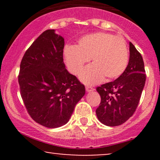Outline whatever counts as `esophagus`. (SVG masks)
<instances>
[{"mask_svg":"<svg viewBox=\"0 0 160 160\" xmlns=\"http://www.w3.org/2000/svg\"><path fill=\"white\" fill-rule=\"evenodd\" d=\"M95 90V89L92 88V87H90V86H87L86 87V91L87 92H92Z\"/></svg>","mask_w":160,"mask_h":160,"instance_id":"esophagus-1","label":"esophagus"}]
</instances>
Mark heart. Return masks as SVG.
I'll use <instances>...</instances> for the list:
<instances>
[{"instance_id": "obj_1", "label": "heart", "mask_w": 160, "mask_h": 160, "mask_svg": "<svg viewBox=\"0 0 160 160\" xmlns=\"http://www.w3.org/2000/svg\"><path fill=\"white\" fill-rule=\"evenodd\" d=\"M68 70L77 75L90 59L92 65L80 74L86 84H96L105 79L117 78L125 71L129 54L125 41L122 37L106 32L89 34L78 39L77 45L68 46L64 49Z\"/></svg>"}]
</instances>
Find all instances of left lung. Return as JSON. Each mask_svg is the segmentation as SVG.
Here are the masks:
<instances>
[{
	"label": "left lung",
	"instance_id": "obj_1",
	"mask_svg": "<svg viewBox=\"0 0 160 160\" xmlns=\"http://www.w3.org/2000/svg\"><path fill=\"white\" fill-rule=\"evenodd\" d=\"M145 72L141 54L130 42V59L124 73L113 82L96 88L101 98L96 114L101 123L119 126L132 117L145 85Z\"/></svg>",
	"mask_w": 160,
	"mask_h": 160
}]
</instances>
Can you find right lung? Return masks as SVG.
Segmentation results:
<instances>
[{
  "label": "right lung",
  "mask_w": 160,
  "mask_h": 160,
  "mask_svg": "<svg viewBox=\"0 0 160 160\" xmlns=\"http://www.w3.org/2000/svg\"><path fill=\"white\" fill-rule=\"evenodd\" d=\"M64 38L54 30L42 32L24 54L18 76L28 113L49 128L64 125L85 94L84 85L65 68Z\"/></svg>",
  "instance_id": "1"
}]
</instances>
